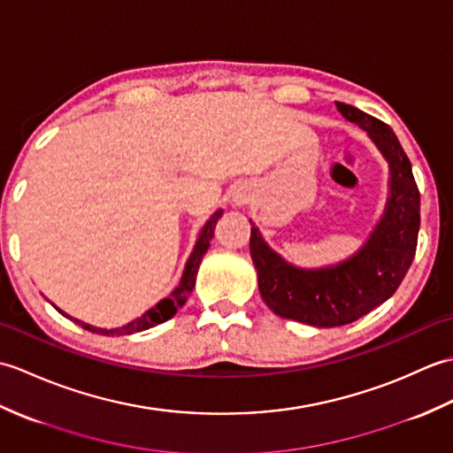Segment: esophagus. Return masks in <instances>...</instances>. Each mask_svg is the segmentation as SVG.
Listing matches in <instances>:
<instances>
[{
    "mask_svg": "<svg viewBox=\"0 0 453 453\" xmlns=\"http://www.w3.org/2000/svg\"><path fill=\"white\" fill-rule=\"evenodd\" d=\"M247 200H249V195H245V192H237V195L234 196L235 206H242V204H245Z\"/></svg>",
    "mask_w": 453,
    "mask_h": 453,
    "instance_id": "1",
    "label": "esophagus"
}]
</instances>
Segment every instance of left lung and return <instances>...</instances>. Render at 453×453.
I'll list each match as a JSON object with an SVG mask.
<instances>
[{"label": "left lung", "mask_w": 453, "mask_h": 453, "mask_svg": "<svg viewBox=\"0 0 453 453\" xmlns=\"http://www.w3.org/2000/svg\"><path fill=\"white\" fill-rule=\"evenodd\" d=\"M336 109L368 134L389 167L386 208L364 245L344 261L302 268L271 249L249 219V249L265 303L284 319L311 326L352 323L389 300L415 258L420 227V195L395 132L350 104L336 103Z\"/></svg>", "instance_id": "1"}]
</instances>
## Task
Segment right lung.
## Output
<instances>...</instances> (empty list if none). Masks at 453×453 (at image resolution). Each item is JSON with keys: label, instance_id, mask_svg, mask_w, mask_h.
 Wrapping results in <instances>:
<instances>
[{"label": "right lung", "instance_id": "right-lung-1", "mask_svg": "<svg viewBox=\"0 0 453 453\" xmlns=\"http://www.w3.org/2000/svg\"><path fill=\"white\" fill-rule=\"evenodd\" d=\"M221 214H224V210H216L214 214L210 216V219L206 221L204 226H202V229H200V234H198V237H196V243H195V249H192V253H190V257H188V261H187V265H185V271H182V276H180V282H179V286L175 288V290H173L167 297H163L161 302H157L156 305L151 307V310H148L146 313L143 315H140V317H136V319L134 321H130V323H127V325H122V326H117V329H101V326H93V325H89V323H83V321H80V319H75V317H72V315H67L65 311H62V310H56L60 311L64 317H67V319H72V321H75L78 325H81L83 329H88V331H91V333H97V334H107V336H120V334H134V333H140V331H146V329H151V326H156V325H161V323H165V321H169L173 315H175L182 305H185V302H187V297L190 296V292H192V288H195V284H196V274H198V266H200V263H202V257L206 255V251H208V247H210V242H211V237H214V229H216V224H218V219L221 218Z\"/></svg>", "mask_w": 453, "mask_h": 453}]
</instances>
